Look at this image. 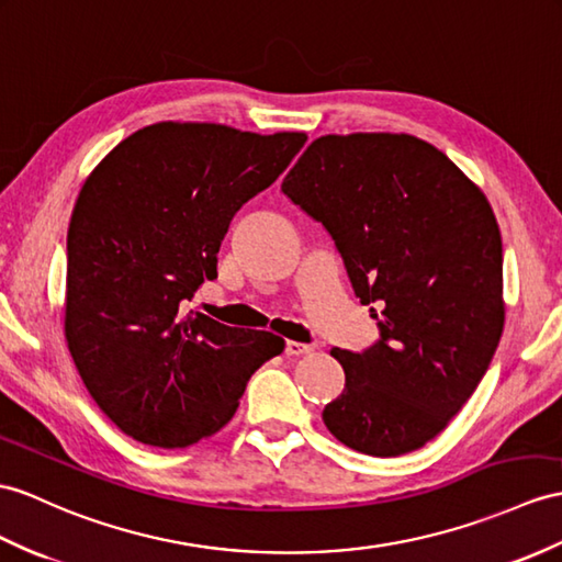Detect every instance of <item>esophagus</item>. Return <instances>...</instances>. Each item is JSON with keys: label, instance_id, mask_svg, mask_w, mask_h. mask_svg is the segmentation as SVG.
<instances>
[{"label": "esophagus", "instance_id": "34e87169", "mask_svg": "<svg viewBox=\"0 0 562 562\" xmlns=\"http://www.w3.org/2000/svg\"><path fill=\"white\" fill-rule=\"evenodd\" d=\"M283 352L289 355V358H297V355H305V352H312V346H305V344H297V340H285L283 346Z\"/></svg>", "mask_w": 562, "mask_h": 562}]
</instances>
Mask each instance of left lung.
Masks as SVG:
<instances>
[{"mask_svg": "<svg viewBox=\"0 0 562 562\" xmlns=\"http://www.w3.org/2000/svg\"><path fill=\"white\" fill-rule=\"evenodd\" d=\"M281 190L326 228L379 326L367 350H331L346 389L324 407L326 429L374 458L422 448L470 401L503 334L494 210L441 149L405 133L322 135Z\"/></svg>", "mask_w": 562, "mask_h": 562, "instance_id": "obj_1", "label": "left lung"}]
</instances>
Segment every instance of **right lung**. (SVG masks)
<instances>
[{"label": "right lung", "instance_id": "add662e5", "mask_svg": "<svg viewBox=\"0 0 562 562\" xmlns=\"http://www.w3.org/2000/svg\"><path fill=\"white\" fill-rule=\"evenodd\" d=\"M305 133L155 123L109 153L80 190L66 240V340L102 413L131 439L186 448L236 415L283 340L183 314L231 218L267 190Z\"/></svg>", "mask_w": 562, "mask_h": 562}]
</instances>
